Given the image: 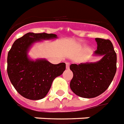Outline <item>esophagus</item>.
Instances as JSON below:
<instances>
[{
	"label": "esophagus",
	"mask_w": 124,
	"mask_h": 124,
	"mask_svg": "<svg viewBox=\"0 0 124 124\" xmlns=\"http://www.w3.org/2000/svg\"><path fill=\"white\" fill-rule=\"evenodd\" d=\"M69 63H66V69H69Z\"/></svg>",
	"instance_id": "34e87169"
}]
</instances>
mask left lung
I'll return each mask as SVG.
<instances>
[{
	"instance_id": "8db88e82",
	"label": "left lung",
	"mask_w": 124,
	"mask_h": 124,
	"mask_svg": "<svg viewBox=\"0 0 124 124\" xmlns=\"http://www.w3.org/2000/svg\"><path fill=\"white\" fill-rule=\"evenodd\" d=\"M97 50L94 56H102L97 62L71 64L70 69L73 73L70 82L72 92L84 98L100 95L108 88L116 72L117 55L109 40L96 38Z\"/></svg>"
}]
</instances>
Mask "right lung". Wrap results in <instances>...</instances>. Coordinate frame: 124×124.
Segmentation results:
<instances>
[{"mask_svg":"<svg viewBox=\"0 0 124 124\" xmlns=\"http://www.w3.org/2000/svg\"><path fill=\"white\" fill-rule=\"evenodd\" d=\"M55 34L28 32L16 40L8 53L7 73L14 87L31 100L45 97L55 78L65 70V63L54 65L45 59H31L28 55L35 43L57 39Z\"/></svg>","mask_w":124,"mask_h":124,"instance_id":"right-lung-1","label":"right lung"}]
</instances>
